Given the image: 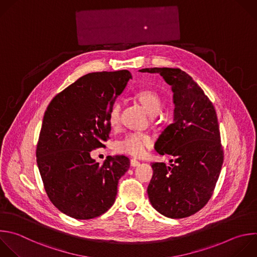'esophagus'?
<instances>
[{"instance_id": "1", "label": "esophagus", "mask_w": 257, "mask_h": 257, "mask_svg": "<svg viewBox=\"0 0 257 257\" xmlns=\"http://www.w3.org/2000/svg\"><path fill=\"white\" fill-rule=\"evenodd\" d=\"M130 164H131V166H132V167H137V166H139V165H140V162H139L138 160H136V159H131Z\"/></svg>"}]
</instances>
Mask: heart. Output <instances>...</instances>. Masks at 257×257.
Wrapping results in <instances>:
<instances>
[{"label":"heart","mask_w":257,"mask_h":257,"mask_svg":"<svg viewBox=\"0 0 257 257\" xmlns=\"http://www.w3.org/2000/svg\"><path fill=\"white\" fill-rule=\"evenodd\" d=\"M136 99L142 104L146 112L150 116H155L161 107V100L159 96L150 90H142L135 94ZM121 104L116 102L111 107L108 114V121L111 127L115 128L120 122ZM152 145V138L144 133L132 132L126 134L123 138L116 142V150L118 152L140 157L145 154L147 148Z\"/></svg>","instance_id":"b5f03b06"}]
</instances>
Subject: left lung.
<instances>
[{"label": "left lung", "mask_w": 257, "mask_h": 257, "mask_svg": "<svg viewBox=\"0 0 257 257\" xmlns=\"http://www.w3.org/2000/svg\"><path fill=\"white\" fill-rule=\"evenodd\" d=\"M139 71L159 73L172 88L175 104L173 123L161 132L154 146L160 155L173 156L174 163L151 164L149 201L167 218L189 217L211 198L223 164L216 111L198 83L185 71L169 67Z\"/></svg>", "instance_id": "left-lung-1"}]
</instances>
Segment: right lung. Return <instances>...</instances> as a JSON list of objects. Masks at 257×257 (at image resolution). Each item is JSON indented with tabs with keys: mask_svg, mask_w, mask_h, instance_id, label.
Segmentation results:
<instances>
[{
	"mask_svg": "<svg viewBox=\"0 0 257 257\" xmlns=\"http://www.w3.org/2000/svg\"><path fill=\"white\" fill-rule=\"evenodd\" d=\"M130 78L128 70L85 74L56 95L44 113L37 166L48 198L71 218L99 217L116 200L129 158L108 156L100 165L91 151L108 139L109 111Z\"/></svg>",
	"mask_w": 257,
	"mask_h": 257,
	"instance_id": "obj_1",
	"label": "right lung"
}]
</instances>
